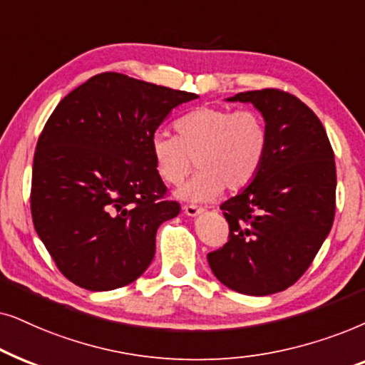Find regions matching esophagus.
I'll use <instances>...</instances> for the list:
<instances>
[{"label": "esophagus", "instance_id": "esophagus-1", "mask_svg": "<svg viewBox=\"0 0 365 365\" xmlns=\"http://www.w3.org/2000/svg\"><path fill=\"white\" fill-rule=\"evenodd\" d=\"M183 212H185V215H188V217H198L200 213H203V208H198L195 205H187L185 208H183Z\"/></svg>", "mask_w": 365, "mask_h": 365}]
</instances>
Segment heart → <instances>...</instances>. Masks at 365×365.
Returning <instances> with one entry per match:
<instances>
[{"mask_svg":"<svg viewBox=\"0 0 365 365\" xmlns=\"http://www.w3.org/2000/svg\"><path fill=\"white\" fill-rule=\"evenodd\" d=\"M177 132H155L150 148L155 168L168 185H180L196 158L200 172L178 190L182 200L190 202L213 200L223 187L240 190L249 185L269 145L265 121L254 110L200 106L177 121Z\"/></svg>","mask_w":365,"mask_h":365,"instance_id":"1","label":"heart"}]
</instances>
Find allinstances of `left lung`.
<instances>
[{
  "instance_id": "left-lung-1",
  "label": "left lung",
  "mask_w": 365,
  "mask_h": 365,
  "mask_svg": "<svg viewBox=\"0 0 365 365\" xmlns=\"http://www.w3.org/2000/svg\"><path fill=\"white\" fill-rule=\"evenodd\" d=\"M227 101L260 111L269 145L255 178L220 205L230 233L222 249L207 255L208 265L239 294L282 292L309 269L332 228V147L317 115L297 96L267 88Z\"/></svg>"
}]
</instances>
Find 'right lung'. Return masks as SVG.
Wrapping results in <instances>:
<instances>
[{"instance_id": "obj_1", "label": "right lung", "mask_w": 365, "mask_h": 365, "mask_svg": "<svg viewBox=\"0 0 365 365\" xmlns=\"http://www.w3.org/2000/svg\"><path fill=\"white\" fill-rule=\"evenodd\" d=\"M195 98L108 71L68 93L48 118L33 160L31 215L78 287H123L152 264L158 227L180 205L165 200L150 142L173 108Z\"/></svg>"}]
</instances>
